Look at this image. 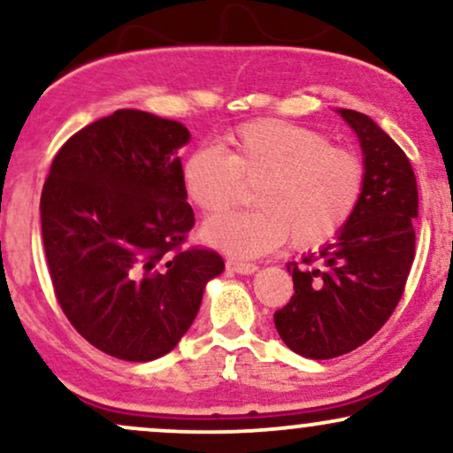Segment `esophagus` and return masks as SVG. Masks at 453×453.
<instances>
[{
	"label": "esophagus",
	"instance_id": "34e87169",
	"mask_svg": "<svg viewBox=\"0 0 453 453\" xmlns=\"http://www.w3.org/2000/svg\"><path fill=\"white\" fill-rule=\"evenodd\" d=\"M226 268L227 273H236V274H253L257 270V264H251V262H242V259H236V257H230L226 262Z\"/></svg>",
	"mask_w": 453,
	"mask_h": 453
}]
</instances>
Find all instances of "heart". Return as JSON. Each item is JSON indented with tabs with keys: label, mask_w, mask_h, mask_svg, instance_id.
Listing matches in <instances>:
<instances>
[{
	"label": "heart",
	"mask_w": 453,
	"mask_h": 453,
	"mask_svg": "<svg viewBox=\"0 0 453 453\" xmlns=\"http://www.w3.org/2000/svg\"><path fill=\"white\" fill-rule=\"evenodd\" d=\"M366 168L356 150L326 134L279 119L232 129L223 147H197L180 164V187L204 215L230 209L242 185H256L249 212L209 219L202 238L238 257H256L292 238L321 247L349 223L362 200Z\"/></svg>",
	"instance_id": "heart-1"
}]
</instances>
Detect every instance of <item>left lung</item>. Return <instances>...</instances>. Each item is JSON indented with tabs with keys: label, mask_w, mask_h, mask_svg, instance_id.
Returning <instances> with one entry per match:
<instances>
[{
	"label": "left lung",
	"mask_w": 453,
	"mask_h": 453,
	"mask_svg": "<svg viewBox=\"0 0 453 453\" xmlns=\"http://www.w3.org/2000/svg\"><path fill=\"white\" fill-rule=\"evenodd\" d=\"M339 114L360 138L362 200L334 241L288 264L294 296L274 313L285 345L313 360L349 353L381 330L415 257L418 183L409 157L371 117Z\"/></svg>",
	"instance_id": "1"
}]
</instances>
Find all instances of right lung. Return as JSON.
Segmentation results:
<instances>
[{
    "instance_id": "right-lung-1",
    "label": "right lung",
    "mask_w": 453,
    "mask_h": 453,
    "mask_svg": "<svg viewBox=\"0 0 453 453\" xmlns=\"http://www.w3.org/2000/svg\"><path fill=\"white\" fill-rule=\"evenodd\" d=\"M183 123L123 108L76 132L50 164L42 241L70 324L127 362L157 360L194 324L212 249L183 247L194 211L180 187Z\"/></svg>"
}]
</instances>
